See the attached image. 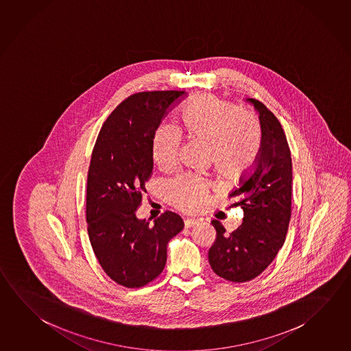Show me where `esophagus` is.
Listing matches in <instances>:
<instances>
[{"label":"esophagus","instance_id":"1","mask_svg":"<svg viewBox=\"0 0 351 351\" xmlns=\"http://www.w3.org/2000/svg\"><path fill=\"white\" fill-rule=\"evenodd\" d=\"M197 223H198V221H197V219H195V218H186V219H184V227H195Z\"/></svg>","mask_w":351,"mask_h":351}]
</instances>
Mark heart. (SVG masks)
Returning <instances> with one entry per match:
<instances>
[{
  "mask_svg": "<svg viewBox=\"0 0 351 351\" xmlns=\"http://www.w3.org/2000/svg\"><path fill=\"white\" fill-rule=\"evenodd\" d=\"M182 136L208 144L212 161L219 173L237 176L247 171L258 159L261 128L252 112L213 95H204L186 104L178 117ZM180 142L173 130L162 127L153 139V159L162 170H171L178 161ZM210 184L203 178L182 175L165 186L167 199L180 208L196 210L207 201Z\"/></svg>",
  "mask_w": 351,
  "mask_h": 351,
  "instance_id": "b5f03b06",
  "label": "heart"
}]
</instances>
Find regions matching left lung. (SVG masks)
I'll use <instances>...</instances> for the list:
<instances>
[{
    "mask_svg": "<svg viewBox=\"0 0 351 351\" xmlns=\"http://www.w3.org/2000/svg\"><path fill=\"white\" fill-rule=\"evenodd\" d=\"M258 113L261 147L252 173L240 178V187L230 193L239 197L243 223L226 233L221 221H212L217 238L208 252L212 270L232 282H246L258 276L282 247L291 219L292 159L282 125L258 99H246Z\"/></svg>",
    "mask_w": 351,
    "mask_h": 351,
    "instance_id": "1",
    "label": "left lung"
}]
</instances>
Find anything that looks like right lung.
Listing matches in <instances>:
<instances>
[{"label":"right lung","mask_w":351,"mask_h":351,"mask_svg":"<svg viewBox=\"0 0 351 351\" xmlns=\"http://www.w3.org/2000/svg\"><path fill=\"white\" fill-rule=\"evenodd\" d=\"M184 91L138 93L116 107L99 130L87 173V232L101 267L128 289L145 286L167 264V243L184 229L171 210L150 221L136 218L147 192L153 139Z\"/></svg>","instance_id":"obj_1"}]
</instances>
